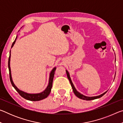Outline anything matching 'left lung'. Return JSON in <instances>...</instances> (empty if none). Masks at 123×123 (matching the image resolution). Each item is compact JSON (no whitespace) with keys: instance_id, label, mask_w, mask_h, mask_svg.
I'll return each instance as SVG.
<instances>
[{"instance_id":"8db88e82","label":"left lung","mask_w":123,"mask_h":123,"mask_svg":"<svg viewBox=\"0 0 123 123\" xmlns=\"http://www.w3.org/2000/svg\"><path fill=\"white\" fill-rule=\"evenodd\" d=\"M66 71L67 75V78H68V79H69V82L70 83V85H71L72 87L73 88V92L75 94V95L77 97H78L79 98H80L81 99H83V100H94V99H95L99 98H101V97H103L106 93L107 92V91L105 92V93H103V94H101V95H98V96H95V97H86V96H85V95L81 94L80 93H79V92L76 91V89H75V88L74 85H73V82L72 81L71 79H70V77L69 73H68V72L67 70H66Z\"/></svg>"}]
</instances>
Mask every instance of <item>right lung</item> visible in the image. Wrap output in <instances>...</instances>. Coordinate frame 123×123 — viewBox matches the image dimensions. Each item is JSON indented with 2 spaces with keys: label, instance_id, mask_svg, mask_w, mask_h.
I'll return each mask as SVG.
<instances>
[{
  "label": "right lung",
  "instance_id": "add662e5",
  "mask_svg": "<svg viewBox=\"0 0 123 123\" xmlns=\"http://www.w3.org/2000/svg\"><path fill=\"white\" fill-rule=\"evenodd\" d=\"M17 38V36L16 37L15 40L13 42L12 44L11 48L13 47V46L14 44V43L16 42V40ZM11 50L10 52V56L9 57V61H8V67H9V75H10V81L11 82V84L12 85L14 89H16L17 92L19 93L20 95L23 98H24V99L26 100H28L30 101H39L41 100L44 99L48 96L49 94H50L51 92V89L52 88V86H53V79L54 76V74H55V71L56 70V68L55 67L54 68L53 70H51L50 72V76H49V84L48 85L47 87L45 90L41 92L40 93H37V94H29V93H27L26 92H23L22 91L19 90L17 87L14 84V83L12 81V77H11V68H10V57H11Z\"/></svg>",
  "mask_w": 123,
  "mask_h": 123
}]
</instances>
